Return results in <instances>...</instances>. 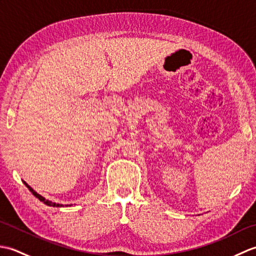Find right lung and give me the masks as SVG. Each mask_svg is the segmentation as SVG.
Listing matches in <instances>:
<instances>
[{"label": "right lung", "mask_w": 256, "mask_h": 256, "mask_svg": "<svg viewBox=\"0 0 256 256\" xmlns=\"http://www.w3.org/2000/svg\"><path fill=\"white\" fill-rule=\"evenodd\" d=\"M24 184H25V186L30 189V192L35 196L36 198H38L40 199V201H42V202H44L45 204H47V206H64L62 204H56V202H52V201H50V200H47V199H45L44 197H42V196H40V194H37L34 189H32L30 186H28V184H27L25 182H24Z\"/></svg>", "instance_id": "right-lung-1"}]
</instances>
